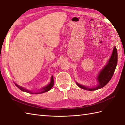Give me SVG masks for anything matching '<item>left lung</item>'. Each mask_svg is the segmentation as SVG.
Here are the masks:
<instances>
[{
    "label": "left lung",
    "mask_w": 125,
    "mask_h": 125,
    "mask_svg": "<svg viewBox=\"0 0 125 125\" xmlns=\"http://www.w3.org/2000/svg\"><path fill=\"white\" fill-rule=\"evenodd\" d=\"M117 50H116V47H115L113 48L112 56H111L110 60L108 61V63L104 68L103 69L100 71L99 75L98 77V81L99 82L98 85L96 87H94V88H88V87H86L83 85H81L76 82L77 85L82 89L89 90V91H94V90H97L102 88L104 86H105L112 78L115 70L116 65H117Z\"/></svg>",
    "instance_id": "left-lung-1"
}]
</instances>
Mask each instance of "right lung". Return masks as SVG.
<instances>
[{
    "label": "right lung",
    "instance_id": "add662e5",
    "mask_svg": "<svg viewBox=\"0 0 125 125\" xmlns=\"http://www.w3.org/2000/svg\"><path fill=\"white\" fill-rule=\"evenodd\" d=\"M16 86H17L19 89L20 90H21L22 91H24V92H28V93H30V94H34V93H33L32 92H31L30 91H29V90H26L24 88H23L22 87H20V86L18 85L17 84H16ZM54 85V79H53V76H52V78H51V82H50V83L48 85L44 87L43 88H42V89L41 90V91H40L39 92H36L35 93V94H42V93H44V92H46L49 91V90L52 88V87Z\"/></svg>",
    "mask_w": 125,
    "mask_h": 125
}]
</instances>
